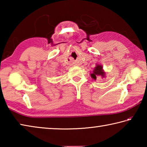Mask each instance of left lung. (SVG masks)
<instances>
[{"instance_id": "left-lung-1", "label": "left lung", "mask_w": 147, "mask_h": 147, "mask_svg": "<svg viewBox=\"0 0 147 147\" xmlns=\"http://www.w3.org/2000/svg\"><path fill=\"white\" fill-rule=\"evenodd\" d=\"M90 75L92 78H93L94 80H96L97 76H101L102 78H104L106 76V73L103 70L102 66L99 64H96V67L94 68V70L92 72V73Z\"/></svg>"}]
</instances>
